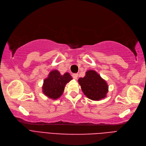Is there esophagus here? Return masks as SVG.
Returning <instances> with one entry per match:
<instances>
[{
    "label": "esophagus",
    "instance_id": "obj_1",
    "mask_svg": "<svg viewBox=\"0 0 146 146\" xmlns=\"http://www.w3.org/2000/svg\"><path fill=\"white\" fill-rule=\"evenodd\" d=\"M78 74L77 73H74L72 74V77L74 79H76L78 78Z\"/></svg>",
    "mask_w": 146,
    "mask_h": 146
}]
</instances>
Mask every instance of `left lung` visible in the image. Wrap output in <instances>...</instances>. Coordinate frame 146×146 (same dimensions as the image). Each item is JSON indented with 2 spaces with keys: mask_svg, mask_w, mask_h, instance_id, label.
<instances>
[{
  "mask_svg": "<svg viewBox=\"0 0 146 146\" xmlns=\"http://www.w3.org/2000/svg\"><path fill=\"white\" fill-rule=\"evenodd\" d=\"M78 82L84 95L90 100L99 101L106 96L107 84L94 70H88L85 76L78 79Z\"/></svg>",
  "mask_w": 146,
  "mask_h": 146,
  "instance_id": "obj_1",
  "label": "left lung"
}]
</instances>
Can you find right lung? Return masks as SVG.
Here are the masks:
<instances>
[{
    "label": "right lung",
    "mask_w": 146,
    "mask_h": 146,
    "mask_svg": "<svg viewBox=\"0 0 146 146\" xmlns=\"http://www.w3.org/2000/svg\"><path fill=\"white\" fill-rule=\"evenodd\" d=\"M72 79V77L68 73L61 75L58 70H53L44 81L43 93L48 98L56 100L62 95L65 85Z\"/></svg>",
    "instance_id": "1"
}]
</instances>
